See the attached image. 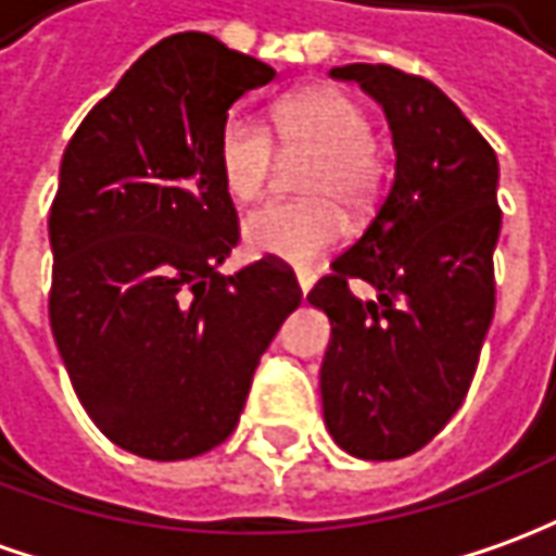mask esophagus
I'll list each match as a JSON object with an SVG mask.
<instances>
[{
	"label": "esophagus",
	"instance_id": "obj_1",
	"mask_svg": "<svg viewBox=\"0 0 556 556\" xmlns=\"http://www.w3.org/2000/svg\"><path fill=\"white\" fill-rule=\"evenodd\" d=\"M309 286H313V277H309V274H298V289L307 294Z\"/></svg>",
	"mask_w": 556,
	"mask_h": 556
}]
</instances>
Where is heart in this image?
I'll return each instance as SVG.
<instances>
[{
  "mask_svg": "<svg viewBox=\"0 0 556 556\" xmlns=\"http://www.w3.org/2000/svg\"><path fill=\"white\" fill-rule=\"evenodd\" d=\"M274 136L286 154L309 157L298 191L307 200L267 203L243 222V240L258 255L309 264L343 237V215L362 218L380 198L387 161L371 136L365 105L334 88L307 90L279 103ZM262 121L230 115L218 134V173L237 200L262 198L277 169V142Z\"/></svg>",
  "mask_w": 556,
  "mask_h": 556,
  "instance_id": "b5f03b06",
  "label": "heart"
}]
</instances>
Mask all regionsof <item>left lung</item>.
<instances>
[{
    "label": "left lung",
    "instance_id": "obj_1",
    "mask_svg": "<svg viewBox=\"0 0 556 556\" xmlns=\"http://www.w3.org/2000/svg\"><path fill=\"white\" fill-rule=\"evenodd\" d=\"M383 105L395 146L387 198L307 301L331 319L323 414L358 459H402L463 405L493 323L500 161L459 105L420 75L387 63L331 70ZM350 278L378 289L349 292Z\"/></svg>",
    "mask_w": 556,
    "mask_h": 556
}]
</instances>
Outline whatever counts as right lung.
Listing matches in <instances>:
<instances>
[{"instance_id": "add662e5", "label": "right lung", "mask_w": 556, "mask_h": 556, "mask_svg": "<svg viewBox=\"0 0 556 556\" xmlns=\"http://www.w3.org/2000/svg\"><path fill=\"white\" fill-rule=\"evenodd\" d=\"M274 66L206 33L157 41L78 124L48 215V316L72 389L124 451L173 463L237 429L252 374L301 304L264 255L233 277L240 240L218 134Z\"/></svg>"}]
</instances>
